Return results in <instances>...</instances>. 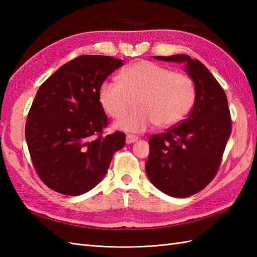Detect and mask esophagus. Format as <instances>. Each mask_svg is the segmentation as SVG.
I'll list each match as a JSON object with an SVG mask.
<instances>
[{
	"mask_svg": "<svg viewBox=\"0 0 257 257\" xmlns=\"http://www.w3.org/2000/svg\"><path fill=\"white\" fill-rule=\"evenodd\" d=\"M138 140V137L135 135H127L125 136V143L127 144H134Z\"/></svg>",
	"mask_w": 257,
	"mask_h": 257,
	"instance_id": "obj_1",
	"label": "esophagus"
}]
</instances>
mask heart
Segmentation results:
<instances>
[{
	"label": "heart",
	"mask_w": 257,
	"mask_h": 257,
	"mask_svg": "<svg viewBox=\"0 0 257 257\" xmlns=\"http://www.w3.org/2000/svg\"><path fill=\"white\" fill-rule=\"evenodd\" d=\"M119 83L103 81L99 101L109 116L124 117L117 123L127 132L140 133L155 124L170 128L187 118L195 102V88L188 75L149 61H138L118 76Z\"/></svg>",
	"instance_id": "1"
}]
</instances>
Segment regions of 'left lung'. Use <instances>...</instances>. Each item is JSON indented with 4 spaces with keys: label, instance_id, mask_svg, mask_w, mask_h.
I'll use <instances>...</instances> for the list:
<instances>
[{
    "label": "left lung",
    "instance_id": "left-lung-1",
    "mask_svg": "<svg viewBox=\"0 0 257 257\" xmlns=\"http://www.w3.org/2000/svg\"><path fill=\"white\" fill-rule=\"evenodd\" d=\"M155 58L185 64V72L194 83L195 102L187 119L149 138L146 171L163 193L187 198L203 190L219 170L232 132L227 98L219 81L198 59L185 54Z\"/></svg>",
    "mask_w": 257,
    "mask_h": 257
}]
</instances>
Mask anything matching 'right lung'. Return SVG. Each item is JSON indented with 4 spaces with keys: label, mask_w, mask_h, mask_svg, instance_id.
Listing matches in <instances>:
<instances>
[{
    "label": "right lung",
    "mask_w": 257,
    "mask_h": 257,
    "mask_svg": "<svg viewBox=\"0 0 257 257\" xmlns=\"http://www.w3.org/2000/svg\"><path fill=\"white\" fill-rule=\"evenodd\" d=\"M122 59L81 55L57 69L38 88L27 114L25 138L38 177L66 195L88 192L101 181L125 135L103 136L108 117L99 88Z\"/></svg>",
    "instance_id": "add662e5"
}]
</instances>
